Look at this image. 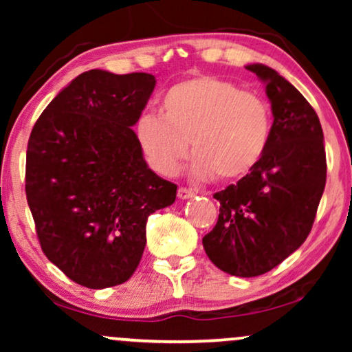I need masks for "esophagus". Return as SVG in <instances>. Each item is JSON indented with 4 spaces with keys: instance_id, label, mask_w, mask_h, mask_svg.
Listing matches in <instances>:
<instances>
[{
    "instance_id": "esophagus-1",
    "label": "esophagus",
    "mask_w": 352,
    "mask_h": 352,
    "mask_svg": "<svg viewBox=\"0 0 352 352\" xmlns=\"http://www.w3.org/2000/svg\"><path fill=\"white\" fill-rule=\"evenodd\" d=\"M194 195H195V192L192 189H187V187H179V189H177V197H179L181 200L192 199Z\"/></svg>"
}]
</instances>
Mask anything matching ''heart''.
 Returning a JSON list of instances; mask_svg holds the SVG:
<instances>
[{
  "label": "heart",
  "instance_id": "1",
  "mask_svg": "<svg viewBox=\"0 0 352 352\" xmlns=\"http://www.w3.org/2000/svg\"><path fill=\"white\" fill-rule=\"evenodd\" d=\"M271 133L266 99L211 75L173 85L162 96L160 115L144 113L134 124L144 158L163 176L179 170L190 142L187 170L195 179L245 176L263 158Z\"/></svg>",
  "mask_w": 352,
  "mask_h": 352
}]
</instances>
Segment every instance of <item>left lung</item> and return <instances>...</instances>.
I'll return each instance as SVG.
<instances>
[{
  "mask_svg": "<svg viewBox=\"0 0 352 352\" xmlns=\"http://www.w3.org/2000/svg\"><path fill=\"white\" fill-rule=\"evenodd\" d=\"M266 85L274 115L267 148L237 184L213 195L218 223L204 248L221 271L256 277L278 266L309 235L327 179L324 133L316 110L271 67L250 64Z\"/></svg>",
  "mask_w": 352,
  "mask_h": 352,
  "instance_id": "left-lung-1",
  "label": "left lung"
}]
</instances>
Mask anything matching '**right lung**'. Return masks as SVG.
<instances>
[{
	"instance_id": "1",
	"label": "right lung",
	"mask_w": 352,
	"mask_h": 352,
	"mask_svg": "<svg viewBox=\"0 0 352 352\" xmlns=\"http://www.w3.org/2000/svg\"><path fill=\"white\" fill-rule=\"evenodd\" d=\"M155 83L151 74L85 72L28 139L25 194L41 250L83 287L126 282L142 258L147 218L176 200L177 186L147 166L133 131Z\"/></svg>"
}]
</instances>
